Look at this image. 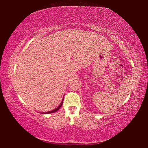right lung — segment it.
I'll return each mask as SVG.
<instances>
[{
  "mask_svg": "<svg viewBox=\"0 0 148 148\" xmlns=\"http://www.w3.org/2000/svg\"><path fill=\"white\" fill-rule=\"evenodd\" d=\"M63 100H64V99L62 100V102H61V103H60V105L59 106H58L57 108H56L55 109H54V110H52V111H48V112H42V114H49V113H53V112H56L58 111V110H59V109L61 108V106H62V103H63Z\"/></svg>",
  "mask_w": 148,
  "mask_h": 148,
  "instance_id": "obj_1",
  "label": "right lung"
}]
</instances>
